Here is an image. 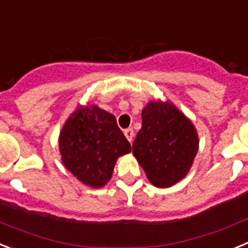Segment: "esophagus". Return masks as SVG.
<instances>
[{
    "label": "esophagus",
    "instance_id": "obj_1",
    "mask_svg": "<svg viewBox=\"0 0 248 248\" xmlns=\"http://www.w3.org/2000/svg\"><path fill=\"white\" fill-rule=\"evenodd\" d=\"M124 136H126L127 140H128L129 142H132L133 136H135V131H133L132 128H127V129H124Z\"/></svg>",
    "mask_w": 248,
    "mask_h": 248
}]
</instances>
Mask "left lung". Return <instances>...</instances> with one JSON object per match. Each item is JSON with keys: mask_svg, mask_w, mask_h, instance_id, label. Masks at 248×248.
<instances>
[{"mask_svg": "<svg viewBox=\"0 0 248 248\" xmlns=\"http://www.w3.org/2000/svg\"><path fill=\"white\" fill-rule=\"evenodd\" d=\"M198 146L193 124L168 101L149 102L142 110L132 152L157 188H168L186 175Z\"/></svg>", "mask_w": 248, "mask_h": 248, "instance_id": "1", "label": "left lung"}]
</instances>
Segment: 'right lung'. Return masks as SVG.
<instances>
[{"label":"right lung","mask_w":248,"mask_h":248,"mask_svg":"<svg viewBox=\"0 0 248 248\" xmlns=\"http://www.w3.org/2000/svg\"><path fill=\"white\" fill-rule=\"evenodd\" d=\"M64 166L84 184L100 188L110 180L120 155L131 144L115 116L97 106L80 108L64 124L59 137Z\"/></svg>","instance_id":"right-lung-1"}]
</instances>
